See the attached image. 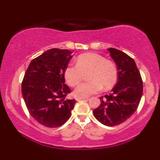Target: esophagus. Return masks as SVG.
Returning a JSON list of instances; mask_svg holds the SVG:
<instances>
[{"instance_id":"obj_1","label":"esophagus","mask_w":160,"mask_h":160,"mask_svg":"<svg viewBox=\"0 0 160 160\" xmlns=\"http://www.w3.org/2000/svg\"><path fill=\"white\" fill-rule=\"evenodd\" d=\"M82 99H89V98H86V97H83V98H76V101H80V100H82Z\"/></svg>"}]
</instances>
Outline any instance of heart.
<instances>
[{"instance_id": "b5f03b06", "label": "heart", "mask_w": 160, "mask_h": 160, "mask_svg": "<svg viewBox=\"0 0 160 160\" xmlns=\"http://www.w3.org/2000/svg\"><path fill=\"white\" fill-rule=\"evenodd\" d=\"M89 81L80 84L75 89L74 95L83 98L98 92L101 89H111L116 83L118 76L117 66L108 61L104 56L96 53H85L77 58L76 65H68L65 70V78L70 86L80 82L84 74H87Z\"/></svg>"}]
</instances>
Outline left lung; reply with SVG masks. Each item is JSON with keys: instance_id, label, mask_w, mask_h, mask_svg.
Segmentation results:
<instances>
[{"instance_id": "8db88e82", "label": "left lung", "mask_w": 160, "mask_h": 160, "mask_svg": "<svg viewBox=\"0 0 160 160\" xmlns=\"http://www.w3.org/2000/svg\"><path fill=\"white\" fill-rule=\"evenodd\" d=\"M118 71L117 82L109 95L101 97L93 114L101 123L115 126L128 120L136 111L142 96L143 82L133 58L114 48L108 49Z\"/></svg>"}]
</instances>
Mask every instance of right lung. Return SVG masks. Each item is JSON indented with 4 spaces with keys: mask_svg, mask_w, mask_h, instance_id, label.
I'll list each match as a JSON object with an SVG mask.
<instances>
[{
    "mask_svg": "<svg viewBox=\"0 0 160 160\" xmlns=\"http://www.w3.org/2000/svg\"><path fill=\"white\" fill-rule=\"evenodd\" d=\"M68 49L53 48L31 62L22 82V93L33 118L46 127L56 128L71 115L75 99H67L71 89L65 84V70L73 56Z\"/></svg>",
    "mask_w": 160,
    "mask_h": 160,
    "instance_id": "right-lung-1",
    "label": "right lung"
}]
</instances>
